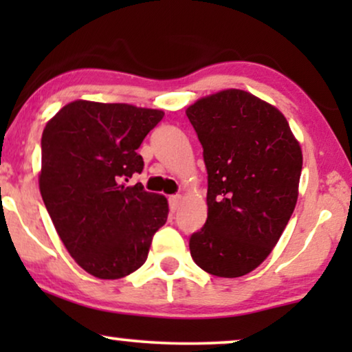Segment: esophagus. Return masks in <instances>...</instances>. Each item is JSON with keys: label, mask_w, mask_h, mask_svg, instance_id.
I'll return each mask as SVG.
<instances>
[{"label": "esophagus", "mask_w": 352, "mask_h": 352, "mask_svg": "<svg viewBox=\"0 0 352 352\" xmlns=\"http://www.w3.org/2000/svg\"><path fill=\"white\" fill-rule=\"evenodd\" d=\"M181 200H182V197H181V195H171L170 199H168V204H170V210H171V213H176V211L179 210Z\"/></svg>", "instance_id": "obj_1"}]
</instances>
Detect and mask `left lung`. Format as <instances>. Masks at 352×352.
<instances>
[{"label":"left lung","mask_w":352,"mask_h":352,"mask_svg":"<svg viewBox=\"0 0 352 352\" xmlns=\"http://www.w3.org/2000/svg\"><path fill=\"white\" fill-rule=\"evenodd\" d=\"M204 147L208 218L190 235L192 259L216 277H242L269 256L298 200L302 153L287 118L242 89L186 110Z\"/></svg>","instance_id":"8db88e82"}]
</instances>
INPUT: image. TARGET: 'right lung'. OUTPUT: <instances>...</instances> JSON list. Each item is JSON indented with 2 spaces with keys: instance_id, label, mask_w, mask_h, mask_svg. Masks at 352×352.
Segmentation results:
<instances>
[{
  "instance_id": "obj_1",
  "label": "right lung",
  "mask_w": 352,
  "mask_h": 352,
  "mask_svg": "<svg viewBox=\"0 0 352 352\" xmlns=\"http://www.w3.org/2000/svg\"><path fill=\"white\" fill-rule=\"evenodd\" d=\"M162 110L74 100L41 136L40 192L67 252L98 278H122L146 263L168 218L163 195L128 186Z\"/></svg>"
}]
</instances>
